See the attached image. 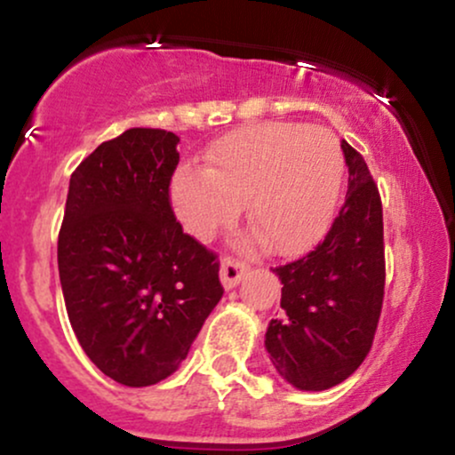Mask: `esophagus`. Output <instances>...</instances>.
<instances>
[{
	"mask_svg": "<svg viewBox=\"0 0 455 455\" xmlns=\"http://www.w3.org/2000/svg\"><path fill=\"white\" fill-rule=\"evenodd\" d=\"M248 265L242 263V260L233 259V257H224L222 265H220V280L224 284V289H235L245 278L248 274Z\"/></svg>",
	"mask_w": 455,
	"mask_h": 455,
	"instance_id": "1",
	"label": "esophagus"
}]
</instances>
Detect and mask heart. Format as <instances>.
<instances>
[{
	"label": "heart",
	"instance_id": "obj_1",
	"mask_svg": "<svg viewBox=\"0 0 455 455\" xmlns=\"http://www.w3.org/2000/svg\"><path fill=\"white\" fill-rule=\"evenodd\" d=\"M342 173L340 145L327 130L267 122L218 140L203 171L181 166L173 201L198 239L231 227L245 207V220L271 250L297 254L327 231Z\"/></svg>",
	"mask_w": 455,
	"mask_h": 455
}]
</instances>
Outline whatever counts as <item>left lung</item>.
I'll return each instance as SVG.
<instances>
[{
    "label": "left lung",
    "instance_id": "left-lung-1",
    "mask_svg": "<svg viewBox=\"0 0 455 455\" xmlns=\"http://www.w3.org/2000/svg\"><path fill=\"white\" fill-rule=\"evenodd\" d=\"M348 192L323 242L280 265L282 316L265 333L271 363L297 389L348 379L372 348L385 297L383 203L368 164L342 140Z\"/></svg>",
    "mask_w": 455,
    "mask_h": 455
}]
</instances>
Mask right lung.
Wrapping results in <instances>:
<instances>
[{"label":"right lung","instance_id":"1","mask_svg":"<svg viewBox=\"0 0 455 455\" xmlns=\"http://www.w3.org/2000/svg\"><path fill=\"white\" fill-rule=\"evenodd\" d=\"M180 139L130 128L76 166L57 239L76 340L107 377L145 387L184 362L224 293L218 254L171 207Z\"/></svg>","mask_w":455,"mask_h":455}]
</instances>
